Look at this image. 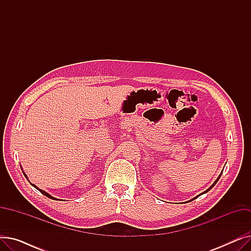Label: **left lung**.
I'll return each instance as SVG.
<instances>
[{"instance_id": "obj_1", "label": "left lung", "mask_w": 251, "mask_h": 251, "mask_svg": "<svg viewBox=\"0 0 251 251\" xmlns=\"http://www.w3.org/2000/svg\"><path fill=\"white\" fill-rule=\"evenodd\" d=\"M222 173H223V172H222ZM222 173H221V174H220V175H219V177H218V178H217V179H216V181H215V182H214V183H213V184H212V186H210V187H208V188H207V189H206V190H205V191H203V192H202V193H201V194H200V195H197V196H195V197H194V199H192V200H190V201H193V200H195V199H196V197H199V196H201V195H202V194H203V193H206V192H207V191H209V190H210V189H212V188H213V187H214V186H215V185H216V184H217V182H218V181H219V179H220V178H221V175H222Z\"/></svg>"}]
</instances>
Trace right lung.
Listing matches in <instances>:
<instances>
[{
  "mask_svg": "<svg viewBox=\"0 0 251 251\" xmlns=\"http://www.w3.org/2000/svg\"><path fill=\"white\" fill-rule=\"evenodd\" d=\"M23 174H24V172H23ZM24 176L26 177V179H27V176H26V174H24ZM30 184H31V185H32L34 188H36L39 192H42L44 195H46L47 197H49V199H50V200H58V199H56V197H52L50 194H49V193H48V192H46L45 190H43V189H39L36 185H34V184H32V183H30Z\"/></svg>",
  "mask_w": 251,
  "mask_h": 251,
  "instance_id": "add662e5",
  "label": "right lung"
}]
</instances>
